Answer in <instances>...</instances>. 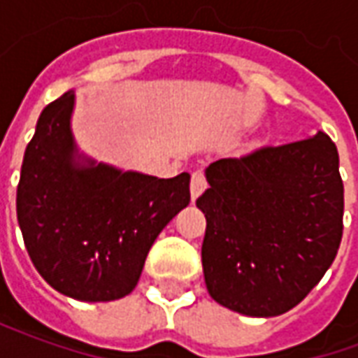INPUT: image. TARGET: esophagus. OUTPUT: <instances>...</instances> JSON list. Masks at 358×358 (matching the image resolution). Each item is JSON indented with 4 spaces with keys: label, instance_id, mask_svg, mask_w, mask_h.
Returning a JSON list of instances; mask_svg holds the SVG:
<instances>
[{
    "label": "esophagus",
    "instance_id": "obj_1",
    "mask_svg": "<svg viewBox=\"0 0 358 358\" xmlns=\"http://www.w3.org/2000/svg\"><path fill=\"white\" fill-rule=\"evenodd\" d=\"M189 189H192V199H197L199 195L207 189V178L203 171H195L192 174V184H189Z\"/></svg>",
    "mask_w": 358,
    "mask_h": 358
}]
</instances>
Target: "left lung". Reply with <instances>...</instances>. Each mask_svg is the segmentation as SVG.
<instances>
[{
	"mask_svg": "<svg viewBox=\"0 0 358 358\" xmlns=\"http://www.w3.org/2000/svg\"><path fill=\"white\" fill-rule=\"evenodd\" d=\"M195 201L207 218L205 284L222 307L278 316L299 305L338 255L343 182L324 132L218 159Z\"/></svg>",
	"mask_w": 358,
	"mask_h": 358,
	"instance_id": "left-lung-1",
	"label": "left lung"
}]
</instances>
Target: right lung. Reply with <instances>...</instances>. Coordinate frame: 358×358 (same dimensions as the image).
<instances>
[{
    "mask_svg": "<svg viewBox=\"0 0 358 358\" xmlns=\"http://www.w3.org/2000/svg\"><path fill=\"white\" fill-rule=\"evenodd\" d=\"M74 92L50 103L22 159L17 218L36 270L78 301L132 292L149 249L189 203V174L155 178L80 155L71 130Z\"/></svg>",
    "mask_w": 358,
    "mask_h": 358,
    "instance_id": "right-lung-1",
    "label": "right lung"
}]
</instances>
